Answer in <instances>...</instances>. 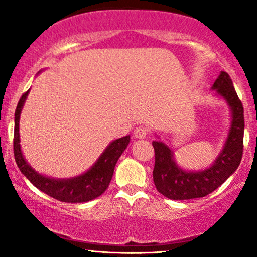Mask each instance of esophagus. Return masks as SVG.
<instances>
[{"instance_id":"esophagus-1","label":"esophagus","mask_w":257,"mask_h":257,"mask_svg":"<svg viewBox=\"0 0 257 257\" xmlns=\"http://www.w3.org/2000/svg\"><path fill=\"white\" fill-rule=\"evenodd\" d=\"M147 134H149V129H147L145 125H139L134 129V137L138 139L146 138Z\"/></svg>"}]
</instances>
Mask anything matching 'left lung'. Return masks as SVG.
I'll return each instance as SVG.
<instances>
[{"mask_svg":"<svg viewBox=\"0 0 257 257\" xmlns=\"http://www.w3.org/2000/svg\"><path fill=\"white\" fill-rule=\"evenodd\" d=\"M213 88L227 100L232 110V125L228 139L213 166L203 172H185L175 164L169 147L159 141L152 143L155 149L153 182L158 192L167 198L184 200L205 197L222 185L240 164L244 150L243 104L227 72L220 73Z\"/></svg>","mask_w":257,"mask_h":257,"instance_id":"obj_1","label":"left lung"}]
</instances>
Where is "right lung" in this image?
Masks as SVG:
<instances>
[{"label": "right lung", "instance_id": "add662e5", "mask_svg": "<svg viewBox=\"0 0 257 257\" xmlns=\"http://www.w3.org/2000/svg\"><path fill=\"white\" fill-rule=\"evenodd\" d=\"M28 94L29 90L23 94L17 105L16 113H14L13 151L17 166L19 167L20 172L24 174L35 187H37L38 190L53 197V198L60 200V202L84 203L101 196L110 185L117 161L128 146L131 137H123L111 143L110 146L100 156L98 162L87 173L78 176V178L67 180L46 178V176L37 174L26 163L24 157H23L22 150H20L19 118Z\"/></svg>", "mask_w": 257, "mask_h": 257}]
</instances>
